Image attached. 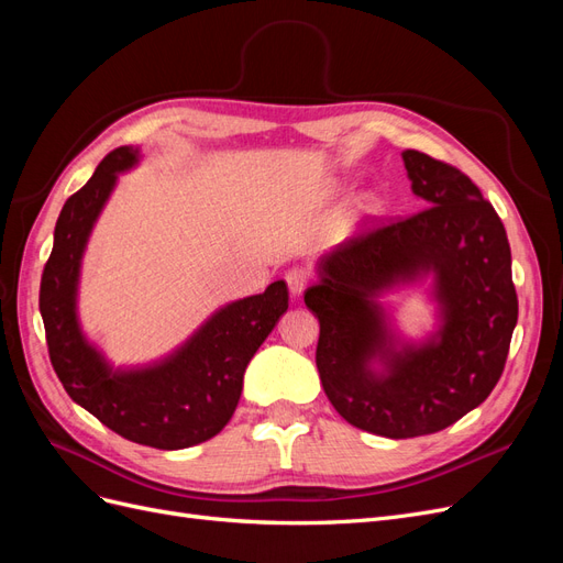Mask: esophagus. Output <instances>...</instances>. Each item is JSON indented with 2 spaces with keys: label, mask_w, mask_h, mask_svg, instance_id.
I'll return each instance as SVG.
<instances>
[{
  "label": "esophagus",
  "mask_w": 563,
  "mask_h": 563,
  "mask_svg": "<svg viewBox=\"0 0 563 563\" xmlns=\"http://www.w3.org/2000/svg\"><path fill=\"white\" fill-rule=\"evenodd\" d=\"M286 284H288V291H291V296H300L310 284V272L305 267L288 269L286 272Z\"/></svg>",
  "instance_id": "34e87169"
}]
</instances>
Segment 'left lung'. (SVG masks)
Wrapping results in <instances>:
<instances>
[{
    "mask_svg": "<svg viewBox=\"0 0 563 563\" xmlns=\"http://www.w3.org/2000/svg\"><path fill=\"white\" fill-rule=\"evenodd\" d=\"M401 157L424 209L323 255L305 294L329 401L354 428L389 439L439 432L479 406L503 376L519 314L496 209L455 166L418 150ZM428 276L440 329L411 344L377 298Z\"/></svg>",
    "mask_w": 563,
    "mask_h": 563,
    "instance_id": "8db88e82",
    "label": "left lung"
}]
</instances>
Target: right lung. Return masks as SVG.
Masks as SVG:
<instances>
[{"label":"right lung","mask_w":563,"mask_h":563,"mask_svg":"<svg viewBox=\"0 0 563 563\" xmlns=\"http://www.w3.org/2000/svg\"><path fill=\"white\" fill-rule=\"evenodd\" d=\"M139 159V147L112 150L89 183L65 201L44 265L40 312L51 364L73 401L119 437L178 451L225 428L240 404L251 356L288 310V288L275 282L265 294L225 305L155 364L114 368L79 327L77 286L84 249L117 176Z\"/></svg>","instance_id":"add662e5"}]
</instances>
